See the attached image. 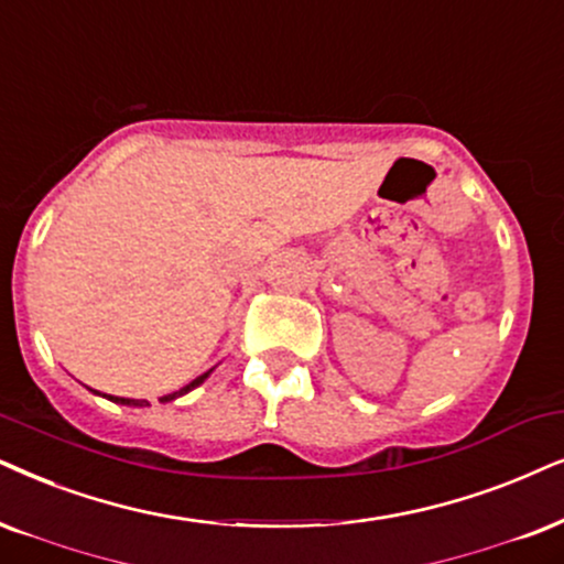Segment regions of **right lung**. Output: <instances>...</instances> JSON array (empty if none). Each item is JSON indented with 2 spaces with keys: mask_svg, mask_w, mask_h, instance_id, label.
Segmentation results:
<instances>
[{
  "mask_svg": "<svg viewBox=\"0 0 564 564\" xmlns=\"http://www.w3.org/2000/svg\"><path fill=\"white\" fill-rule=\"evenodd\" d=\"M210 372H213V369H210ZM210 372H205V375L195 377V380H192L189 384H184L182 390H176V393L163 395V398H159V401H161V403H169V401H174V398H180V395H184V393H189V390H195L197 384H203V382H205V377H208ZM109 401H113V403H122V405H151L148 401H134V398H117V395H109Z\"/></svg>",
  "mask_w": 564,
  "mask_h": 564,
  "instance_id": "1",
  "label": "right lung"
}]
</instances>
